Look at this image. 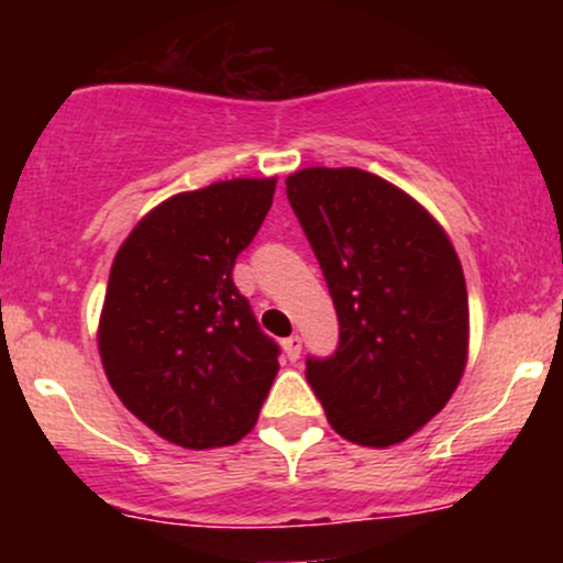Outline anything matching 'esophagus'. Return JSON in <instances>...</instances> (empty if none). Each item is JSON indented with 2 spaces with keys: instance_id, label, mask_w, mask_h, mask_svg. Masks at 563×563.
<instances>
[{
  "instance_id": "1",
  "label": "esophagus",
  "mask_w": 563,
  "mask_h": 563,
  "mask_svg": "<svg viewBox=\"0 0 563 563\" xmlns=\"http://www.w3.org/2000/svg\"><path fill=\"white\" fill-rule=\"evenodd\" d=\"M283 349H286V357L290 363H296V360L301 357V335H288V339L283 341Z\"/></svg>"
}]
</instances>
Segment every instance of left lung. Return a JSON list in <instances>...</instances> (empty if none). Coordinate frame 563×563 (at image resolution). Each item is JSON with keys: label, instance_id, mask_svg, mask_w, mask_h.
Listing matches in <instances>:
<instances>
[{"label": "left lung", "instance_id": "1", "mask_svg": "<svg viewBox=\"0 0 563 563\" xmlns=\"http://www.w3.org/2000/svg\"><path fill=\"white\" fill-rule=\"evenodd\" d=\"M286 192L339 314V349L307 360L328 423L391 448L450 402L468 363V294L448 232L378 174L309 166Z\"/></svg>", "mask_w": 563, "mask_h": 563}]
</instances>
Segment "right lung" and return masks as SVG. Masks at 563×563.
<instances>
[{"label": "right lung", "instance_id": "obj_1", "mask_svg": "<svg viewBox=\"0 0 563 563\" xmlns=\"http://www.w3.org/2000/svg\"><path fill=\"white\" fill-rule=\"evenodd\" d=\"M277 177L177 192L134 224L115 254L97 349L132 416L187 450L235 444L254 429L280 349L232 283Z\"/></svg>", "mask_w": 563, "mask_h": 563}]
</instances>
